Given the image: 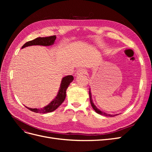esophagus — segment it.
<instances>
[{
	"instance_id": "obj_1",
	"label": "esophagus",
	"mask_w": 152,
	"mask_h": 152,
	"mask_svg": "<svg viewBox=\"0 0 152 152\" xmlns=\"http://www.w3.org/2000/svg\"><path fill=\"white\" fill-rule=\"evenodd\" d=\"M86 73H87V70L85 68H79V70H77V73L79 75V74H81V75L86 74Z\"/></svg>"
}]
</instances>
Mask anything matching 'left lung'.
<instances>
[{"label":"left lung","mask_w":152,"mask_h":152,"mask_svg":"<svg viewBox=\"0 0 152 152\" xmlns=\"http://www.w3.org/2000/svg\"><path fill=\"white\" fill-rule=\"evenodd\" d=\"M89 99H90V102H91L92 107H93V108L95 110V112L96 113H99L100 115H104V116H107V117H114L115 115H117L108 114L107 113L101 111V110H99L98 108H97V107H96V106L94 104V103L93 102V99H92V98H91V92H90V89H89Z\"/></svg>","instance_id":"1"}]
</instances>
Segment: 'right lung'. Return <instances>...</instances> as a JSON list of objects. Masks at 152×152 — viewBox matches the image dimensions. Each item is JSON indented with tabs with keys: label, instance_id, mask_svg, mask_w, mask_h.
<instances>
[{
	"label": "right lung",
	"instance_id": "1",
	"mask_svg": "<svg viewBox=\"0 0 152 152\" xmlns=\"http://www.w3.org/2000/svg\"><path fill=\"white\" fill-rule=\"evenodd\" d=\"M56 35H52L49 37H37L34 40H32L28 42H26L22 46V48H24L27 46H30L33 45H44V46H48V45H53L54 42V40H56ZM73 80V77L72 75H67L63 78L61 84L59 87V90L58 94L56 98H54L46 107H45L42 108H28V110H31L32 112L40 113H46L53 112L54 110L57 109V108L59 105H61V103L64 102L66 98V91L68 87V86Z\"/></svg>",
	"mask_w": 152,
	"mask_h": 152
}]
</instances>
